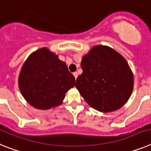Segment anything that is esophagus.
<instances>
[{"mask_svg": "<svg viewBox=\"0 0 151 151\" xmlns=\"http://www.w3.org/2000/svg\"><path fill=\"white\" fill-rule=\"evenodd\" d=\"M74 77H75V79H77V76H78V74H77V72H74Z\"/></svg>", "mask_w": 151, "mask_h": 151, "instance_id": "obj_1", "label": "esophagus"}]
</instances>
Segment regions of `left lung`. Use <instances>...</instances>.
<instances>
[{
  "mask_svg": "<svg viewBox=\"0 0 151 151\" xmlns=\"http://www.w3.org/2000/svg\"><path fill=\"white\" fill-rule=\"evenodd\" d=\"M83 73L75 86L90 106L100 112L117 110L130 97L133 74L124 58L112 48L96 45L81 61Z\"/></svg>",
  "mask_w": 151,
  "mask_h": 151,
  "instance_id": "left-lung-1",
  "label": "left lung"
}]
</instances>
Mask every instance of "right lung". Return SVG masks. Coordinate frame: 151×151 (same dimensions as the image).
I'll list each match as a JSON object with an SVG mask.
<instances>
[{
	"mask_svg": "<svg viewBox=\"0 0 151 151\" xmlns=\"http://www.w3.org/2000/svg\"><path fill=\"white\" fill-rule=\"evenodd\" d=\"M75 78L65 62L45 48L32 53L24 63L19 77L23 97L32 106L48 109L62 103Z\"/></svg>",
	"mask_w": 151,
	"mask_h": 151,
	"instance_id": "right-lung-1",
	"label": "right lung"
}]
</instances>
